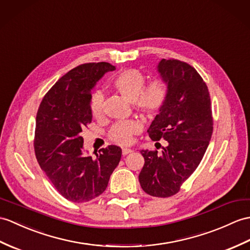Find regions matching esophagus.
Instances as JSON below:
<instances>
[{
	"label": "esophagus",
	"instance_id": "esophagus-1",
	"mask_svg": "<svg viewBox=\"0 0 250 250\" xmlns=\"http://www.w3.org/2000/svg\"><path fill=\"white\" fill-rule=\"evenodd\" d=\"M132 152V149H129V148H124L123 149V155H126Z\"/></svg>",
	"mask_w": 250,
	"mask_h": 250
}]
</instances>
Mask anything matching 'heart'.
<instances>
[{
    "mask_svg": "<svg viewBox=\"0 0 250 250\" xmlns=\"http://www.w3.org/2000/svg\"><path fill=\"white\" fill-rule=\"evenodd\" d=\"M113 85L119 94L127 101L134 103L137 111L146 115H154L163 107L167 98V86L163 81H154L146 85V78L136 69H127L119 73L114 80ZM103 95L95 92L91 96L90 109L95 117H99L102 113ZM138 130V125L133 121L119 123L113 125L109 131V138L115 144L127 145L131 142L133 133Z\"/></svg>",
    "mask_w": 250,
    "mask_h": 250,
    "instance_id": "heart-1",
    "label": "heart"
}]
</instances>
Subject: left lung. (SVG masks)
Returning <instances> with one entry per match:
<instances>
[{
  "mask_svg": "<svg viewBox=\"0 0 250 250\" xmlns=\"http://www.w3.org/2000/svg\"><path fill=\"white\" fill-rule=\"evenodd\" d=\"M167 98L148 129L154 142L164 138L162 152L142 150L138 179L144 191L166 198L177 194L198 167L213 132L211 99L204 80L188 63L162 60L156 66ZM159 144V143H156Z\"/></svg>",
  "mask_w": 250,
  "mask_h": 250,
  "instance_id": "8db88e82",
  "label": "left lung"
}]
</instances>
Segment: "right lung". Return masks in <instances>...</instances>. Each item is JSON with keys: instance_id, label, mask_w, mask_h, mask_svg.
<instances>
[{"instance_id": "right-lung-1", "label": "right lung", "mask_w": 250, "mask_h": 250, "mask_svg": "<svg viewBox=\"0 0 250 250\" xmlns=\"http://www.w3.org/2000/svg\"><path fill=\"white\" fill-rule=\"evenodd\" d=\"M114 70L104 62L78 66L57 81L38 108L35 154L57 191L72 202L100 196L121 159V149L114 145L94 152L95 158L86 154L81 135L92 119V88Z\"/></svg>"}]
</instances>
